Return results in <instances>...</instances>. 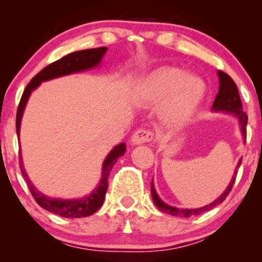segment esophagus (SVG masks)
Segmentation results:
<instances>
[{
	"label": "esophagus",
	"mask_w": 262,
	"mask_h": 262,
	"mask_svg": "<svg viewBox=\"0 0 262 262\" xmlns=\"http://www.w3.org/2000/svg\"><path fill=\"white\" fill-rule=\"evenodd\" d=\"M152 138H154L152 132L146 130V129H139V130H137L133 135H132L130 144L132 145H140V144L151 141Z\"/></svg>",
	"instance_id": "esophagus-1"
}]
</instances>
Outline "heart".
Returning a JSON list of instances; mask_svg holds the SVG:
<instances>
[{"instance_id": "b5f03b06", "label": "heart", "mask_w": 262, "mask_h": 262, "mask_svg": "<svg viewBox=\"0 0 262 262\" xmlns=\"http://www.w3.org/2000/svg\"><path fill=\"white\" fill-rule=\"evenodd\" d=\"M206 95V85L200 77L188 76L186 71L171 66L156 69L143 85L146 103L165 101L162 119L170 125L183 124L196 113Z\"/></svg>"}]
</instances>
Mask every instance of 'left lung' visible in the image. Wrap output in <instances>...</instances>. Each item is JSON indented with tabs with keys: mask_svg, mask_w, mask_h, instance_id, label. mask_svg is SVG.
I'll use <instances>...</instances> for the list:
<instances>
[{
	"mask_svg": "<svg viewBox=\"0 0 262 262\" xmlns=\"http://www.w3.org/2000/svg\"><path fill=\"white\" fill-rule=\"evenodd\" d=\"M217 74L219 77V90H218L217 96H215V100H214V102H213L212 111L213 112L227 113V114H230V116L235 117V118L237 119V123H239L240 132H242V137L245 141L248 116H246V113L243 111L242 101H240V96H239V91H237V87L229 75L223 73V71H218ZM240 164H242V159L237 161L235 170H234L233 177H231L229 185H228V187L225 188V191L217 198V200H214L213 202L207 204V206L200 207V208H189V209L188 208H177V207L169 206V204L165 203L164 201L159 197V194L156 193V189L154 187V181L151 180V197H152V201H154V204L158 207L159 210H161V212L167 213V214H171V215H176V217L189 218V217H193V215L202 214V213L207 212V210H210V209L214 208V207H217L218 204H221L225 200V198H227L228 194H229V192L231 191V187H233L234 182H235V176H236L237 169H239Z\"/></svg>",
	"mask_w": 262,
	"mask_h": 262,
	"instance_id": "left-lung-1",
	"label": "left lung"
}]
</instances>
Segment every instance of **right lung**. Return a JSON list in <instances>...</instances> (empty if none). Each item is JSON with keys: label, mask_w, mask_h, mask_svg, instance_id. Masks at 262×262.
<instances>
[{"label": "right lung", "mask_w": 262, "mask_h": 262, "mask_svg": "<svg viewBox=\"0 0 262 262\" xmlns=\"http://www.w3.org/2000/svg\"><path fill=\"white\" fill-rule=\"evenodd\" d=\"M107 52L106 47L95 48V49H86L80 50V52H75L64 56V58L59 59L58 61L53 62V64L48 65L44 68L40 73L35 75L26 87L25 92H23L22 98H20L19 106L17 110V118H16V130L17 135L19 137L20 130V123H22L23 112L27 106V102L29 100V96L34 91L37 87H39L41 82L49 81L53 79H58V77L66 76V75L82 73V71L91 70V69L100 66L102 59H103L104 54ZM125 152V144L121 143L116 145L111 150L110 154L106 156L103 164H102V175L100 182L96 186L90 194H86L82 198H76V200H62V198H54L49 197L47 194L41 193L38 191V188L33 185L28 175H27L25 165L22 161V155L19 156L20 162V170H22L23 177L26 179L27 185H28L29 191L37 201V203L41 208H44L48 212L58 214L60 217L64 218H82L89 217L101 208L103 204L104 197H106V192L108 187V176H110L111 170L114 166L118 158L124 155ZM20 154V152H19Z\"/></svg>", "instance_id": "right-lung-1"}]
</instances>
